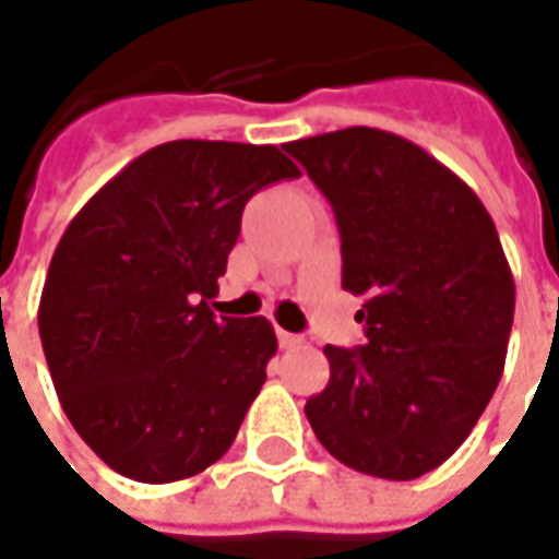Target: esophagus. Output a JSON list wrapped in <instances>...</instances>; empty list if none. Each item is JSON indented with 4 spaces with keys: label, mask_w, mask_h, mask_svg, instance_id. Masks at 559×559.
Wrapping results in <instances>:
<instances>
[{
    "label": "esophagus",
    "mask_w": 559,
    "mask_h": 559,
    "mask_svg": "<svg viewBox=\"0 0 559 559\" xmlns=\"http://www.w3.org/2000/svg\"><path fill=\"white\" fill-rule=\"evenodd\" d=\"M278 345L281 347H299L302 345V335L287 333V330H278Z\"/></svg>",
    "instance_id": "34e87169"
}]
</instances>
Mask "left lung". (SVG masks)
<instances>
[{"mask_svg":"<svg viewBox=\"0 0 559 559\" xmlns=\"http://www.w3.org/2000/svg\"><path fill=\"white\" fill-rule=\"evenodd\" d=\"M330 199L342 287L362 296L366 342L326 345L330 384L306 402L320 444L374 478L442 466L506 366L514 278L497 226L415 142L347 127L284 144Z\"/></svg>","mask_w":559,"mask_h":559,"instance_id":"8db88e82","label":"left lung"}]
</instances>
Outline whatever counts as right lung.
Segmentation results:
<instances>
[{
  "label": "right lung",
  "instance_id": "1",
  "mask_svg": "<svg viewBox=\"0 0 559 559\" xmlns=\"http://www.w3.org/2000/svg\"><path fill=\"white\" fill-rule=\"evenodd\" d=\"M284 178L299 169L275 144L166 142L66 226L38 335L66 417L132 481L190 478L236 442L278 338L209 299L248 199Z\"/></svg>",
  "mask_w": 559,
  "mask_h": 559
}]
</instances>
